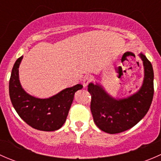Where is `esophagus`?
<instances>
[{"instance_id": "34e87169", "label": "esophagus", "mask_w": 161, "mask_h": 161, "mask_svg": "<svg viewBox=\"0 0 161 161\" xmlns=\"http://www.w3.org/2000/svg\"><path fill=\"white\" fill-rule=\"evenodd\" d=\"M91 81H92V78H91L90 76H89V75L85 76L83 79V80H82V85H83V86L86 87Z\"/></svg>"}]
</instances>
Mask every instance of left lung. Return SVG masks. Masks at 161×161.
Masks as SVG:
<instances>
[{
	"mask_svg": "<svg viewBox=\"0 0 161 161\" xmlns=\"http://www.w3.org/2000/svg\"><path fill=\"white\" fill-rule=\"evenodd\" d=\"M144 66V80L140 90L128 98L116 100L108 95L100 86L90 83L92 96L90 109L93 121L100 130L117 134L131 129L148 112L153 97V70L150 61L140 53ZM121 73V68H118ZM120 76V75H119Z\"/></svg>",
	"mask_w": 161,
	"mask_h": 161,
	"instance_id": "8db88e82",
	"label": "left lung"
}]
</instances>
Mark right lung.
I'll return each mask as SVG.
<instances>
[{
  "instance_id": "add662e5",
  "label": "right lung",
  "mask_w": 161,
  "mask_h": 161,
  "mask_svg": "<svg viewBox=\"0 0 161 161\" xmlns=\"http://www.w3.org/2000/svg\"><path fill=\"white\" fill-rule=\"evenodd\" d=\"M22 58H18L11 71L9 80L11 103L19 117L33 129L44 131L58 130L65 122L75 93L83 86L77 84L48 99L32 97L22 88L19 79V68Z\"/></svg>"
}]
</instances>
